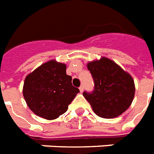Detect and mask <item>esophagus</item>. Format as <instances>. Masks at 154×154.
Instances as JSON below:
<instances>
[{"label":"esophagus","mask_w":154,"mask_h":154,"mask_svg":"<svg viewBox=\"0 0 154 154\" xmlns=\"http://www.w3.org/2000/svg\"><path fill=\"white\" fill-rule=\"evenodd\" d=\"M79 89H80V92H81V93H82V92L84 91V86H83V85H81L79 88Z\"/></svg>","instance_id":"1"}]
</instances>
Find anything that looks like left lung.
Listing matches in <instances>:
<instances>
[{"label":"left lung","instance_id":"1","mask_svg":"<svg viewBox=\"0 0 154 154\" xmlns=\"http://www.w3.org/2000/svg\"><path fill=\"white\" fill-rule=\"evenodd\" d=\"M94 81L92 93L83 96L91 105L94 112L103 118H114L130 106L135 94L131 75L109 58L101 57L87 64Z\"/></svg>","mask_w":154,"mask_h":154}]
</instances>
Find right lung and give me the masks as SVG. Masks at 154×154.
I'll return each instance as SVG.
<instances>
[{
  "instance_id": "obj_1",
  "label": "right lung",
  "mask_w": 154,
  "mask_h": 154,
  "mask_svg": "<svg viewBox=\"0 0 154 154\" xmlns=\"http://www.w3.org/2000/svg\"><path fill=\"white\" fill-rule=\"evenodd\" d=\"M79 89L72 86V77L66 74V65L51 60L27 75L23 96L35 114L47 120L65 113Z\"/></svg>"
}]
</instances>
